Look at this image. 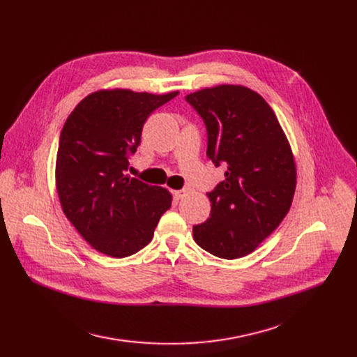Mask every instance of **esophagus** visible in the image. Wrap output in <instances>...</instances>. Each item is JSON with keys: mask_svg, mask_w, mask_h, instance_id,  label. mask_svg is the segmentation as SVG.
<instances>
[{"mask_svg": "<svg viewBox=\"0 0 357 357\" xmlns=\"http://www.w3.org/2000/svg\"><path fill=\"white\" fill-rule=\"evenodd\" d=\"M185 194H186V190H185V188H183V190H176V191H174V197H175L176 199L183 198Z\"/></svg>", "mask_w": 357, "mask_h": 357, "instance_id": "34e87169", "label": "esophagus"}]
</instances>
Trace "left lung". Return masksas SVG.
I'll return each mask as SVG.
<instances>
[{
    "mask_svg": "<svg viewBox=\"0 0 357 357\" xmlns=\"http://www.w3.org/2000/svg\"><path fill=\"white\" fill-rule=\"evenodd\" d=\"M185 100L207 128V156L226 166V179L207 194L210 218L194 226V240L217 257H243L291 208L296 185L291 146L269 104L246 86L205 88Z\"/></svg>",
    "mask_w": 357,
    "mask_h": 357,
    "instance_id": "left-lung-1",
    "label": "left lung"
}]
</instances>
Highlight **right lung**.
<instances>
[{
  "label": "right lung",
  "mask_w": 357,
  "mask_h": 357,
  "mask_svg": "<svg viewBox=\"0 0 357 357\" xmlns=\"http://www.w3.org/2000/svg\"><path fill=\"white\" fill-rule=\"evenodd\" d=\"M178 96L130 89L89 93L68 117L56 156L62 210L89 245L108 256L135 255L153 238L172 195L124 175L152 112Z\"/></svg>",
  "instance_id": "1"
}]
</instances>
